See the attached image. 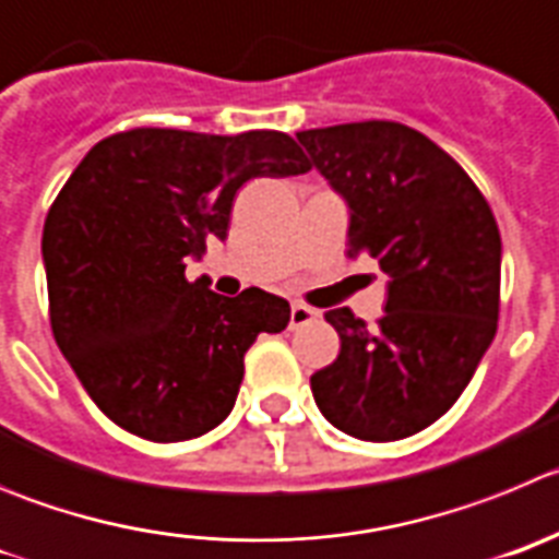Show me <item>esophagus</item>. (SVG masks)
Instances as JSON below:
<instances>
[{
    "instance_id": "esophagus-1",
    "label": "esophagus",
    "mask_w": 559,
    "mask_h": 559,
    "mask_svg": "<svg viewBox=\"0 0 559 559\" xmlns=\"http://www.w3.org/2000/svg\"><path fill=\"white\" fill-rule=\"evenodd\" d=\"M317 320V311L309 309V306L304 304H292V311H289V329H304V325L314 323Z\"/></svg>"
}]
</instances>
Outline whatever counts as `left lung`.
Returning a JSON list of instances; mask_svg holds the SVG:
<instances>
[{"label":"left lung","instance_id":"obj_1","mask_svg":"<svg viewBox=\"0 0 559 559\" xmlns=\"http://www.w3.org/2000/svg\"><path fill=\"white\" fill-rule=\"evenodd\" d=\"M298 142L350 205L348 255L390 275L376 329L331 309L340 356L311 376L331 426L359 440L417 435L454 406L499 329L501 236L479 186L401 122L300 130Z\"/></svg>","mask_w":559,"mask_h":559}]
</instances>
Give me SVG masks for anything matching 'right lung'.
<instances>
[{
	"label": "right lung",
	"mask_w": 559,
	"mask_h": 559,
	"mask_svg": "<svg viewBox=\"0 0 559 559\" xmlns=\"http://www.w3.org/2000/svg\"><path fill=\"white\" fill-rule=\"evenodd\" d=\"M311 164L292 135L133 128L94 144L44 223L49 325L94 404L130 435L192 440L230 415L245 354L289 323L250 286L186 281V255L228 236L236 192Z\"/></svg>",
	"instance_id": "right-lung-1"
}]
</instances>
